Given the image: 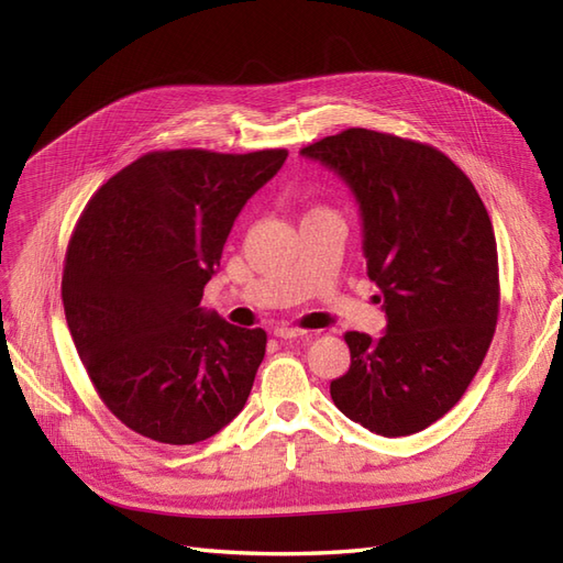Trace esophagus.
Segmentation results:
<instances>
[{"label":"esophagus","mask_w":563,"mask_h":563,"mask_svg":"<svg viewBox=\"0 0 563 563\" xmlns=\"http://www.w3.org/2000/svg\"><path fill=\"white\" fill-rule=\"evenodd\" d=\"M275 335L282 338V340H291V338H305V335H308V331L294 329V327H277V329H275Z\"/></svg>","instance_id":"obj_1"}]
</instances>
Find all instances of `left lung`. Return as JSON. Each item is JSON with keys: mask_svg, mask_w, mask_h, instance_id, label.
Segmentation results:
<instances>
[{"mask_svg": "<svg viewBox=\"0 0 563 563\" xmlns=\"http://www.w3.org/2000/svg\"><path fill=\"white\" fill-rule=\"evenodd\" d=\"M300 155L350 185L368 279L387 314L376 340L345 333L352 364L331 383V399L371 432L416 434L465 395L496 333L500 279L488 211L444 152L418 141L345 129Z\"/></svg>", "mask_w": 563, "mask_h": 563, "instance_id": "1", "label": "left lung"}]
</instances>
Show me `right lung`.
Masks as SVG:
<instances>
[{"label":"right lung","mask_w":563,"mask_h":563,"mask_svg":"<svg viewBox=\"0 0 563 563\" xmlns=\"http://www.w3.org/2000/svg\"><path fill=\"white\" fill-rule=\"evenodd\" d=\"M286 150L147 152L89 199L63 308L98 397L129 430L187 446L240 416L267 333L199 308L244 203Z\"/></svg>","instance_id":"add662e5"}]
</instances>
